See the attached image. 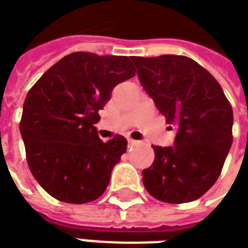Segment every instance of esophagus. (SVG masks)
<instances>
[{"mask_svg": "<svg viewBox=\"0 0 248 248\" xmlns=\"http://www.w3.org/2000/svg\"><path fill=\"white\" fill-rule=\"evenodd\" d=\"M127 142H129V145H136L139 141H136V140H133V139H127Z\"/></svg>", "mask_w": 248, "mask_h": 248, "instance_id": "obj_1", "label": "esophagus"}]
</instances>
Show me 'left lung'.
I'll list each match as a JSON object with an SVG mask.
<instances>
[{
    "label": "left lung",
    "instance_id": "left-lung-1",
    "mask_svg": "<svg viewBox=\"0 0 248 248\" xmlns=\"http://www.w3.org/2000/svg\"><path fill=\"white\" fill-rule=\"evenodd\" d=\"M132 60L159 112L177 127L173 147H152L155 159L142 170L144 186L165 203L196 201L217 181L231 150L232 107L216 78L186 56Z\"/></svg>",
    "mask_w": 248,
    "mask_h": 248
}]
</instances>
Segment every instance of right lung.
<instances>
[{
	"instance_id": "1",
	"label": "right lung",
	"mask_w": 248,
	"mask_h": 248,
	"mask_svg": "<svg viewBox=\"0 0 248 248\" xmlns=\"http://www.w3.org/2000/svg\"><path fill=\"white\" fill-rule=\"evenodd\" d=\"M132 57L75 52L39 78L23 104L20 134L31 173L55 199L100 198L127 141L100 140L94 124L118 83L134 77Z\"/></svg>"
}]
</instances>
